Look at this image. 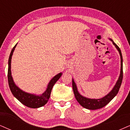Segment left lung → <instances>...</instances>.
Returning <instances> with one entry per match:
<instances>
[{
    "label": "left lung",
    "instance_id": "obj_1",
    "mask_svg": "<svg viewBox=\"0 0 130 130\" xmlns=\"http://www.w3.org/2000/svg\"><path fill=\"white\" fill-rule=\"evenodd\" d=\"M109 39L112 42L113 45L115 46L116 49L119 52L120 57H121V71H120L119 77L111 91L104 97L100 98V99H91V98H86L78 92L77 85L73 78V89L75 99L77 100L78 103L85 109L89 110H96L101 109V108H103V107L106 106L117 95L118 92H119L120 87H121V83H122L123 78V59L122 53H121V51L120 50L119 47L113 42L112 39L110 38H109Z\"/></svg>",
    "mask_w": 130,
    "mask_h": 130
}]
</instances>
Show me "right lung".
<instances>
[{
	"label": "right lung",
	"mask_w": 130,
	"mask_h": 130,
	"mask_svg": "<svg viewBox=\"0 0 130 130\" xmlns=\"http://www.w3.org/2000/svg\"><path fill=\"white\" fill-rule=\"evenodd\" d=\"M17 45V43L15 44V45L13 47L12 50H11L10 55H9V60H8V79L9 88H10L12 95L24 106L30 108H33V109L41 107L44 106L48 102L49 98H50L52 88H53L56 82L59 79L60 77H61L62 73H59L58 74L56 75L55 77L52 78V80H50L48 85H47V89H46L45 92L42 93V94L37 95L23 91L15 84L14 80L12 78V74H11V59H12L15 48Z\"/></svg>",
	"instance_id": "add662e5"
}]
</instances>
